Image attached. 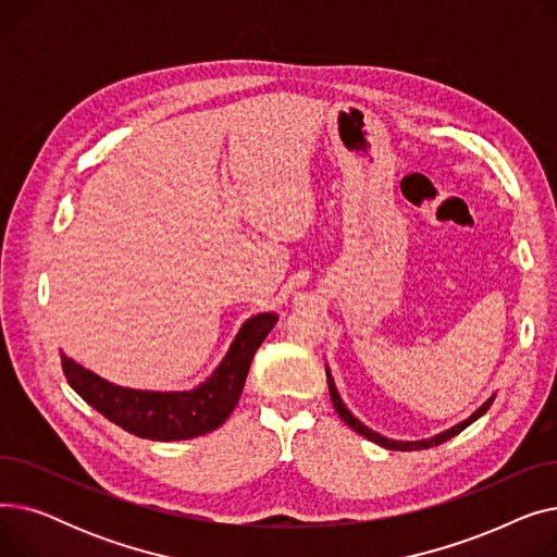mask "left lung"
Returning <instances> with one entry per match:
<instances>
[{
	"label": "left lung",
	"mask_w": 557,
	"mask_h": 557,
	"mask_svg": "<svg viewBox=\"0 0 557 557\" xmlns=\"http://www.w3.org/2000/svg\"><path fill=\"white\" fill-rule=\"evenodd\" d=\"M327 384H330V397H332V404H334V408H336V413L341 416V420L349 426V429H355L357 433H361L363 437H368V441H372V443H376V445H382V447H386V449H395V451H413V449H429V447H435V445H443V443H447L449 437H454V435H458L462 429H467L470 426L474 420H479L487 408L492 406V401H494V397H490L479 411L470 418V420H465V422H460V424H456L454 429H449V431H445V433H441V435H433L431 441H418V443H399V441H391V437H384V435H379V433H374V431H370L366 424H361L352 413L347 411L345 408V404L341 401V397H338V393H336V386H334V379H332V374H330V370H327Z\"/></svg>",
	"instance_id": "1"
}]
</instances>
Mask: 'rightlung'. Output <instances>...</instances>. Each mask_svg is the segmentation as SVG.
I'll return each mask as SVG.
<instances>
[{
    "label": "right lung",
    "instance_id": "right-lung-1",
    "mask_svg": "<svg viewBox=\"0 0 557 557\" xmlns=\"http://www.w3.org/2000/svg\"><path fill=\"white\" fill-rule=\"evenodd\" d=\"M277 323L275 313L246 320L230 352L214 374L187 393L131 391L108 384L106 379L63 357L67 384L92 408L124 431L149 441H189L219 429L237 406L257 347Z\"/></svg>",
    "mask_w": 557,
    "mask_h": 557
}]
</instances>
